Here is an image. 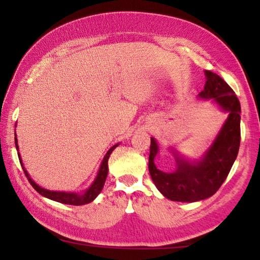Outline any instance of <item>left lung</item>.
<instances>
[{
    "mask_svg": "<svg viewBox=\"0 0 260 260\" xmlns=\"http://www.w3.org/2000/svg\"><path fill=\"white\" fill-rule=\"evenodd\" d=\"M205 74L206 84L199 97L213 99L221 110L229 112V118L204 157L200 161L189 162L176 154V170L165 173L156 168L154 158L158 152V145L154 138H150L149 173L157 189L172 201L195 202L215 194L226 180L239 151V99L218 74L211 71H205Z\"/></svg>",
    "mask_w": 260,
    "mask_h": 260,
    "instance_id": "1",
    "label": "left lung"
}]
</instances>
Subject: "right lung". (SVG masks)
Listing matches in <instances>:
<instances>
[{
  "label": "right lung",
  "mask_w": 260,
  "mask_h": 260,
  "mask_svg": "<svg viewBox=\"0 0 260 260\" xmlns=\"http://www.w3.org/2000/svg\"><path fill=\"white\" fill-rule=\"evenodd\" d=\"M15 145H16L17 150H19V145H17L16 137H15ZM117 145H118V144L113 145V147L110 149L108 152H106L104 158H103V162L101 165V168H99V172L97 174V176H95L93 182H92L91 186L88 187L87 189L84 191V193H66V191H53V190L45 189V188H41L40 186H38V184L30 179V176L28 175L27 170L23 168V165H22V161H21L20 154H17V155H19L20 163H21V166H22V169H23L24 174H26L28 181H29V183L31 184V186H33L34 189L37 190L39 194H41L42 197H45L47 199H51V200H53V201L61 202V204H65V205L81 206V205L90 204V202L93 201L94 199L98 197V194L102 191L103 187H104L106 176H108V172H109V167H108L109 157H110V155H111V152L113 151V149H115Z\"/></svg>",
  "instance_id": "1"
}]
</instances>
